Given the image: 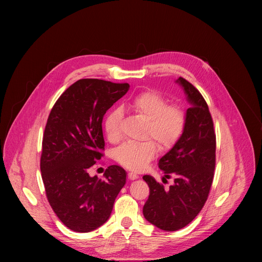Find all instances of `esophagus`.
<instances>
[{
    "label": "esophagus",
    "instance_id": "34e87169",
    "mask_svg": "<svg viewBox=\"0 0 262 262\" xmlns=\"http://www.w3.org/2000/svg\"><path fill=\"white\" fill-rule=\"evenodd\" d=\"M139 176H138V174L137 173H135V172H128V178L130 179V180H135V179H137Z\"/></svg>",
    "mask_w": 262,
    "mask_h": 262
}]
</instances>
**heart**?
<instances>
[{
	"instance_id": "1",
	"label": "heart",
	"mask_w": 262,
	"mask_h": 262,
	"mask_svg": "<svg viewBox=\"0 0 262 262\" xmlns=\"http://www.w3.org/2000/svg\"><path fill=\"white\" fill-rule=\"evenodd\" d=\"M168 99L156 91L141 92L133 97L127 105L137 115L146 121L144 138L157 140L163 148L173 146L184 128V114L177 105H168ZM122 111L112 110L104 120V130L111 142H117L121 138L120 122ZM157 154L154 141L126 142L115 154L118 163L132 170H142Z\"/></svg>"
}]
</instances>
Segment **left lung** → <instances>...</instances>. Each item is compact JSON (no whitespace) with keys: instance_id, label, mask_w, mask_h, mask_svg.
<instances>
[{"instance_id":"left-lung-1","label":"left lung","mask_w":262,"mask_h":262,"mask_svg":"<svg viewBox=\"0 0 262 262\" xmlns=\"http://www.w3.org/2000/svg\"><path fill=\"white\" fill-rule=\"evenodd\" d=\"M176 83L190 107L182 135L159 161L165 177L172 176L174 183L166 190L152 176H143L150 189L143 214L165 231L179 230L197 216L207 200L215 166V134L208 105L190 82L179 78Z\"/></svg>"}]
</instances>
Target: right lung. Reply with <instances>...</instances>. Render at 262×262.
<instances>
[{"mask_svg": "<svg viewBox=\"0 0 262 262\" xmlns=\"http://www.w3.org/2000/svg\"><path fill=\"white\" fill-rule=\"evenodd\" d=\"M129 85L82 79L54 104L45 129L41 176L48 200L70 230L90 232L104 224L126 182L123 168L107 167L100 179L88 170L104 149L102 118Z\"/></svg>", "mask_w": 262, "mask_h": 262, "instance_id": "add662e5", "label": "right lung"}]
</instances>
